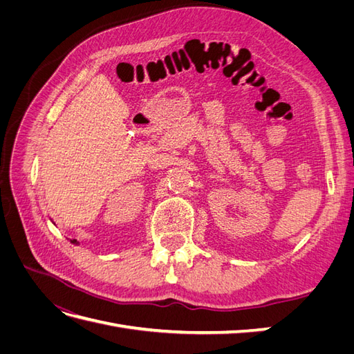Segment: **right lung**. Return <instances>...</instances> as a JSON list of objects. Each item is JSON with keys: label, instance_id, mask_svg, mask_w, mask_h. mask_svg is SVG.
<instances>
[{"label": "right lung", "instance_id": "1", "mask_svg": "<svg viewBox=\"0 0 354 354\" xmlns=\"http://www.w3.org/2000/svg\"><path fill=\"white\" fill-rule=\"evenodd\" d=\"M71 242H72V243H77V241H75V239H73V241H71Z\"/></svg>", "mask_w": 354, "mask_h": 354}]
</instances>
